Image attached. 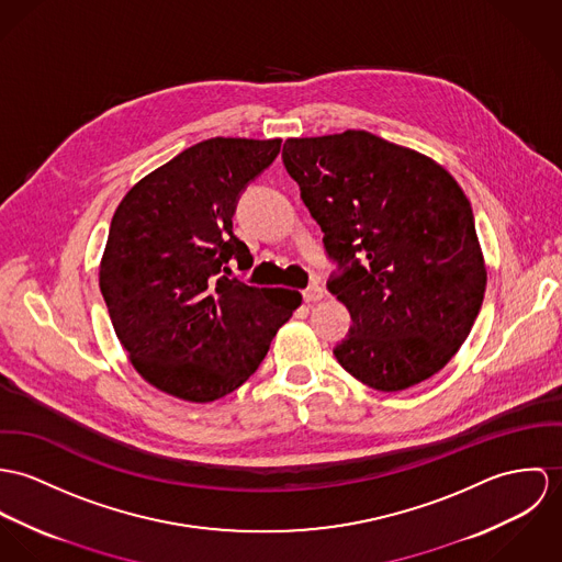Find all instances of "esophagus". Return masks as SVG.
Here are the masks:
<instances>
[{
  "instance_id": "obj_1",
  "label": "esophagus",
  "mask_w": 562,
  "mask_h": 562,
  "mask_svg": "<svg viewBox=\"0 0 562 562\" xmlns=\"http://www.w3.org/2000/svg\"><path fill=\"white\" fill-rule=\"evenodd\" d=\"M304 300H306L308 304L321 302V300H323V289H321L318 284H312V286H308V289L304 291Z\"/></svg>"
}]
</instances>
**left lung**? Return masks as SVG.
<instances>
[{
	"label": "left lung",
	"mask_w": 562,
	"mask_h": 562,
	"mask_svg": "<svg viewBox=\"0 0 562 562\" xmlns=\"http://www.w3.org/2000/svg\"><path fill=\"white\" fill-rule=\"evenodd\" d=\"M282 161L323 231L327 291L351 314L338 364L381 392L441 371L487 284L465 193L434 159L369 131L291 137Z\"/></svg>",
	"instance_id": "1"
}]
</instances>
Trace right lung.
<instances>
[{
    "instance_id": "obj_1",
    "label": "right lung",
    "mask_w": 562,
    "mask_h": 562,
    "mask_svg": "<svg viewBox=\"0 0 562 562\" xmlns=\"http://www.w3.org/2000/svg\"><path fill=\"white\" fill-rule=\"evenodd\" d=\"M282 139L211 137L144 177L119 204L99 284L131 364L191 403L235 392L302 304L289 289L231 278L250 269L233 233L237 202Z\"/></svg>"
}]
</instances>
